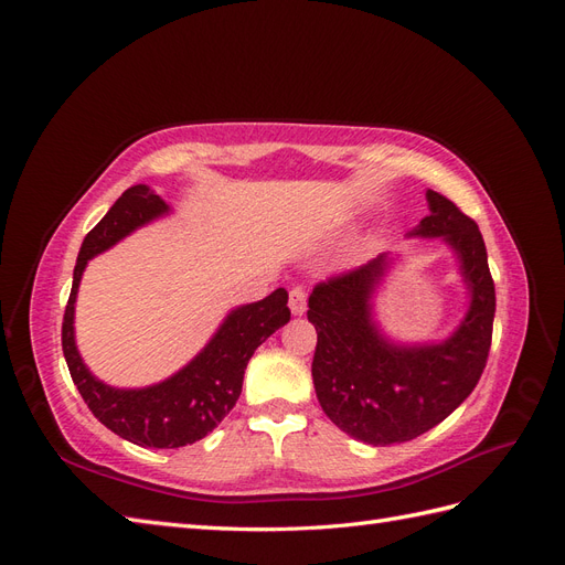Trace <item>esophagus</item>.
Returning <instances> with one entry per match:
<instances>
[{"label":"esophagus","instance_id":"1","mask_svg":"<svg viewBox=\"0 0 565 565\" xmlns=\"http://www.w3.org/2000/svg\"><path fill=\"white\" fill-rule=\"evenodd\" d=\"M289 311H292L295 316L306 313V292L301 287H295L292 292H289Z\"/></svg>","mask_w":565,"mask_h":565}]
</instances>
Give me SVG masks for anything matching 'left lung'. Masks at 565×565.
<instances>
[{
	"label": "left lung",
	"mask_w": 565,
	"mask_h": 565,
	"mask_svg": "<svg viewBox=\"0 0 565 565\" xmlns=\"http://www.w3.org/2000/svg\"><path fill=\"white\" fill-rule=\"evenodd\" d=\"M429 216L409 237H443L459 259L471 301L459 328L438 344H393L372 318V295L388 254L318 282L309 297L316 324L313 384L320 407L341 431L370 446L413 440L467 401L488 363L494 282L476 221L455 202L426 191Z\"/></svg>",
	"instance_id": "obj_1"
}]
</instances>
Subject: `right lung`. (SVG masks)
I'll return each instance as SVG.
<instances>
[{"mask_svg": "<svg viewBox=\"0 0 565 565\" xmlns=\"http://www.w3.org/2000/svg\"><path fill=\"white\" fill-rule=\"evenodd\" d=\"M169 214V204L150 185H131L87 233L77 254L71 299L63 316V355L71 377L94 417L113 434L141 448H183L214 431L241 398L249 358L289 322L287 289L233 309L191 363L146 388H115L96 380L75 344V299L82 273L96 254L110 249L136 228Z\"/></svg>", "mask_w": 565, "mask_h": 565, "instance_id": "obj_1", "label": "right lung"}]
</instances>
